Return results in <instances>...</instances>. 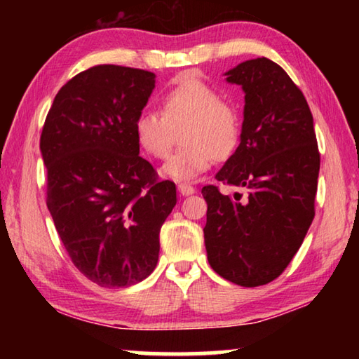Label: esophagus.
<instances>
[{"label":"esophagus","mask_w":359,"mask_h":359,"mask_svg":"<svg viewBox=\"0 0 359 359\" xmlns=\"http://www.w3.org/2000/svg\"><path fill=\"white\" fill-rule=\"evenodd\" d=\"M194 191V187L190 185V184H180L179 185V193L182 194V196H190V194H193Z\"/></svg>","instance_id":"esophagus-1"}]
</instances>
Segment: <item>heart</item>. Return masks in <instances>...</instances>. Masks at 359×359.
Instances as JSON below:
<instances>
[{"label":"heart","instance_id":"1","mask_svg":"<svg viewBox=\"0 0 359 359\" xmlns=\"http://www.w3.org/2000/svg\"><path fill=\"white\" fill-rule=\"evenodd\" d=\"M161 111H142L135 121L136 139L156 160L171 154L175 130L182 131L185 149L163 166V174L179 182L196 180L214 165L226 160L241 142L242 118L238 107L222 100L214 85L191 72L182 74L161 96Z\"/></svg>","mask_w":359,"mask_h":359}]
</instances>
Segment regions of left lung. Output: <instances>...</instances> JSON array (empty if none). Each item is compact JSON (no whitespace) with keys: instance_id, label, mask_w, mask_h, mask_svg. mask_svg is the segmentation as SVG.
<instances>
[{"instance_id":"left-lung-1","label":"left lung","mask_w":359,"mask_h":359,"mask_svg":"<svg viewBox=\"0 0 359 359\" xmlns=\"http://www.w3.org/2000/svg\"><path fill=\"white\" fill-rule=\"evenodd\" d=\"M224 76L244 90V123L239 147L215 179L245 193L203 188L204 244L218 276L259 287L287 269L313 220L318 144L306 98L277 63L247 60Z\"/></svg>"}]
</instances>
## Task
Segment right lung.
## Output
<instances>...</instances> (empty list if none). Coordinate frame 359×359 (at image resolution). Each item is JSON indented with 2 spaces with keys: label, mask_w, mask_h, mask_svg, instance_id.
<instances>
[{
  "label": "right lung",
  "mask_w": 359,
  "mask_h": 359,
  "mask_svg": "<svg viewBox=\"0 0 359 359\" xmlns=\"http://www.w3.org/2000/svg\"><path fill=\"white\" fill-rule=\"evenodd\" d=\"M154 88L150 71L93 66L60 88L42 128L48 212L72 263L104 288L154 272L177 203L174 182L139 156L135 121Z\"/></svg>",
  "instance_id": "obj_1"
}]
</instances>
